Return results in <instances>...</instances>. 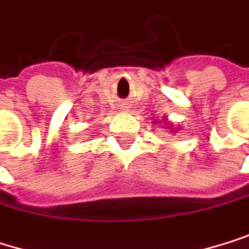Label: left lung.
I'll return each instance as SVG.
<instances>
[{
  "instance_id": "1",
  "label": "left lung",
  "mask_w": 249,
  "mask_h": 249,
  "mask_svg": "<svg viewBox=\"0 0 249 249\" xmlns=\"http://www.w3.org/2000/svg\"><path fill=\"white\" fill-rule=\"evenodd\" d=\"M170 128H171V127H170ZM176 131H177V130H176Z\"/></svg>"
}]
</instances>
